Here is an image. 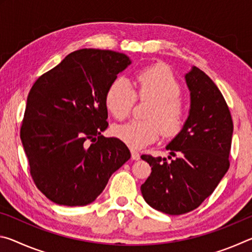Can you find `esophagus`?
Returning a JSON list of instances; mask_svg holds the SVG:
<instances>
[{
    "label": "esophagus",
    "instance_id": "obj_1",
    "mask_svg": "<svg viewBox=\"0 0 252 252\" xmlns=\"http://www.w3.org/2000/svg\"><path fill=\"white\" fill-rule=\"evenodd\" d=\"M131 158H132V160L138 161V160H140V153L136 150H133V149H132V150H131Z\"/></svg>",
    "mask_w": 252,
    "mask_h": 252
}]
</instances>
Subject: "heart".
<instances>
[{
    "label": "heart",
    "instance_id": "heart-1",
    "mask_svg": "<svg viewBox=\"0 0 252 252\" xmlns=\"http://www.w3.org/2000/svg\"><path fill=\"white\" fill-rule=\"evenodd\" d=\"M181 87L171 70L163 64L142 69L136 74V90L123 76L109 85L104 102L109 112L117 120L129 117L135 97L149 101L144 118L114 126L113 133L127 146L143 148L155 142L160 133L173 136L181 131L186 110L180 99Z\"/></svg>",
    "mask_w": 252,
    "mask_h": 252
}]
</instances>
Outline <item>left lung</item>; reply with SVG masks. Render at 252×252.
<instances>
[{"label":"left lung","mask_w":252,"mask_h":252,"mask_svg":"<svg viewBox=\"0 0 252 252\" xmlns=\"http://www.w3.org/2000/svg\"><path fill=\"white\" fill-rule=\"evenodd\" d=\"M185 78L190 91L189 116L165 147L170 161L141 156L152 170L141 186L143 199L172 216L194 210L215 191L229 169L233 132L227 102L215 82L197 66Z\"/></svg>","instance_id":"8db88e82"}]
</instances>
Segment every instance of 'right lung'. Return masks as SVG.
<instances>
[{"label": "right lung", "mask_w": 252, "mask_h": 252, "mask_svg": "<svg viewBox=\"0 0 252 252\" xmlns=\"http://www.w3.org/2000/svg\"><path fill=\"white\" fill-rule=\"evenodd\" d=\"M130 64L123 53L78 50L30 90L21 141L34 183L54 203L93 202L130 159L121 140L101 134L108 127L106 90Z\"/></svg>", "instance_id": "right-lung-1"}]
</instances>
